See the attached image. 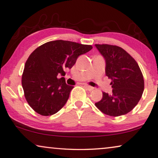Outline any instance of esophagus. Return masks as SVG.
<instances>
[{
  "instance_id": "esophagus-1",
  "label": "esophagus",
  "mask_w": 158,
  "mask_h": 158,
  "mask_svg": "<svg viewBox=\"0 0 158 158\" xmlns=\"http://www.w3.org/2000/svg\"><path fill=\"white\" fill-rule=\"evenodd\" d=\"M84 87H85V88H86L88 91H92V90H93V89H94V87L89 86V85H85Z\"/></svg>"
}]
</instances>
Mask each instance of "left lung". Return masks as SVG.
<instances>
[{
	"instance_id": "1",
	"label": "left lung",
	"mask_w": 158,
	"mask_h": 158,
	"mask_svg": "<svg viewBox=\"0 0 158 158\" xmlns=\"http://www.w3.org/2000/svg\"><path fill=\"white\" fill-rule=\"evenodd\" d=\"M105 59V73L111 80L112 94L102 93L95 106L111 116L127 114L141 98L144 90L142 72L135 59L122 48L115 45L95 44Z\"/></svg>"
}]
</instances>
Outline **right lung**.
<instances>
[{"label": "right lung", "instance_id": "1", "mask_svg": "<svg viewBox=\"0 0 158 158\" xmlns=\"http://www.w3.org/2000/svg\"><path fill=\"white\" fill-rule=\"evenodd\" d=\"M91 45L56 40L37 47L27 60L22 85L29 105L39 114L51 116L66 103L73 86L65 83V69H71L77 57Z\"/></svg>", "mask_w": 158, "mask_h": 158}]
</instances>
